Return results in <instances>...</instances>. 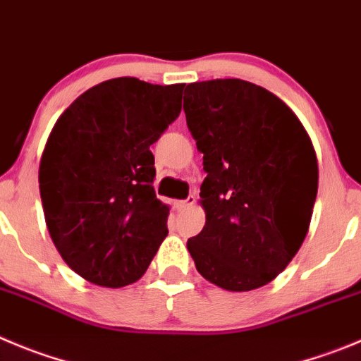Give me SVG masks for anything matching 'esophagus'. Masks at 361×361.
Masks as SVG:
<instances>
[{"instance_id": "obj_1", "label": "esophagus", "mask_w": 361, "mask_h": 361, "mask_svg": "<svg viewBox=\"0 0 361 361\" xmlns=\"http://www.w3.org/2000/svg\"><path fill=\"white\" fill-rule=\"evenodd\" d=\"M196 196H188L187 200L183 201H176V207L180 208V210H187V208H192L194 204H196Z\"/></svg>"}]
</instances>
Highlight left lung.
I'll use <instances>...</instances> for the list:
<instances>
[{
	"label": "left lung",
	"mask_w": 361,
	"mask_h": 361,
	"mask_svg": "<svg viewBox=\"0 0 361 361\" xmlns=\"http://www.w3.org/2000/svg\"><path fill=\"white\" fill-rule=\"evenodd\" d=\"M183 110L207 173V222L188 252L224 290L264 287L308 233L319 187L312 139L278 96L238 78L188 83Z\"/></svg>",
	"instance_id": "obj_1"
}]
</instances>
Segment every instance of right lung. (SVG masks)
Returning a JSON list of instances; mask_svg holds the SVG:
<instances>
[{
  "instance_id": "add662e5",
  "label": "right lung",
  "mask_w": 361,
  "mask_h": 361,
  "mask_svg": "<svg viewBox=\"0 0 361 361\" xmlns=\"http://www.w3.org/2000/svg\"><path fill=\"white\" fill-rule=\"evenodd\" d=\"M183 87L106 80L76 97L49 133L39 165L46 226L63 262L94 285L142 278L169 233L149 146L180 116Z\"/></svg>"
}]
</instances>
